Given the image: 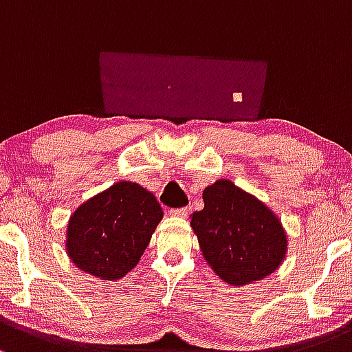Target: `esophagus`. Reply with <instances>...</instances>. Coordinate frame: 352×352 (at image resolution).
Masks as SVG:
<instances>
[{"label":"esophagus","mask_w":352,"mask_h":352,"mask_svg":"<svg viewBox=\"0 0 352 352\" xmlns=\"http://www.w3.org/2000/svg\"><path fill=\"white\" fill-rule=\"evenodd\" d=\"M187 214H188V207H180V209L170 210V216H175V217H187Z\"/></svg>","instance_id":"1"}]
</instances>
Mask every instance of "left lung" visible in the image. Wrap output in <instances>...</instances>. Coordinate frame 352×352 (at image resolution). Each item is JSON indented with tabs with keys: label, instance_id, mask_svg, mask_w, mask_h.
<instances>
[{
	"label": "left lung",
	"instance_id": "left-lung-1",
	"mask_svg": "<svg viewBox=\"0 0 352 352\" xmlns=\"http://www.w3.org/2000/svg\"><path fill=\"white\" fill-rule=\"evenodd\" d=\"M204 209L192 214L206 261L226 283L263 280L282 265L287 232L278 217L231 180H217L202 192Z\"/></svg>",
	"mask_w": 352,
	"mask_h": 352
}]
</instances>
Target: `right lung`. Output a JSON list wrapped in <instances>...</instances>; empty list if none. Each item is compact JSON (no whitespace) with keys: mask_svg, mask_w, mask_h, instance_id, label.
Returning <instances> with one entry per match:
<instances>
[{"mask_svg":"<svg viewBox=\"0 0 352 352\" xmlns=\"http://www.w3.org/2000/svg\"><path fill=\"white\" fill-rule=\"evenodd\" d=\"M162 217L151 192L135 182H118L77 207L65 250L82 272L120 280L138 265Z\"/></svg>","mask_w":352,"mask_h":352,"instance_id":"right-lung-1","label":"right lung"}]
</instances>
